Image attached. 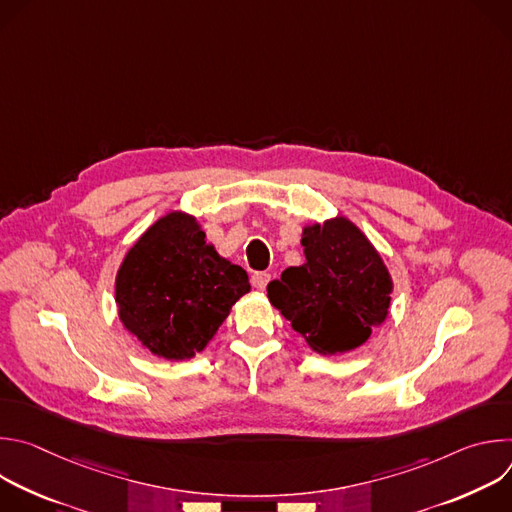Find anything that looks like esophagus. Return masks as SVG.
<instances>
[{
    "instance_id": "34e87169",
    "label": "esophagus",
    "mask_w": 512,
    "mask_h": 512,
    "mask_svg": "<svg viewBox=\"0 0 512 512\" xmlns=\"http://www.w3.org/2000/svg\"><path fill=\"white\" fill-rule=\"evenodd\" d=\"M269 279H271V275H269L267 271H255V273L251 275V283H253V287H257V289H261V291L267 287Z\"/></svg>"
}]
</instances>
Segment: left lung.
Masks as SVG:
<instances>
[{
	"instance_id": "8db88e82",
	"label": "left lung",
	"mask_w": 512,
	"mask_h": 512,
	"mask_svg": "<svg viewBox=\"0 0 512 512\" xmlns=\"http://www.w3.org/2000/svg\"><path fill=\"white\" fill-rule=\"evenodd\" d=\"M306 261L269 281V302L320 354L367 342L389 314L393 281L369 243L344 216L304 229Z\"/></svg>"
}]
</instances>
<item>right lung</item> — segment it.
<instances>
[{"label":"right lung","mask_w":512,"mask_h":512,"mask_svg":"<svg viewBox=\"0 0 512 512\" xmlns=\"http://www.w3.org/2000/svg\"><path fill=\"white\" fill-rule=\"evenodd\" d=\"M249 289L247 271L218 257L196 218L170 212L125 255L115 300L123 326L143 346L182 360L204 350Z\"/></svg>","instance_id":"add662e5"}]
</instances>
